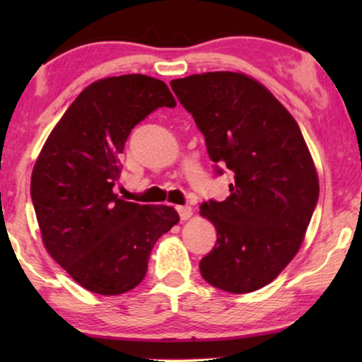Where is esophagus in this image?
<instances>
[{
  "label": "esophagus",
  "mask_w": 362,
  "mask_h": 362,
  "mask_svg": "<svg viewBox=\"0 0 362 362\" xmlns=\"http://www.w3.org/2000/svg\"><path fill=\"white\" fill-rule=\"evenodd\" d=\"M177 212H180V219L187 221L192 216V209L189 206H180L177 207Z\"/></svg>",
  "instance_id": "obj_1"
}]
</instances>
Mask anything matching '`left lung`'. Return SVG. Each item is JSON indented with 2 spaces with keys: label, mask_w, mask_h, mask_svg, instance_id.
I'll return each mask as SVG.
<instances>
[{
  "label": "left lung",
  "mask_w": 362,
  "mask_h": 362,
  "mask_svg": "<svg viewBox=\"0 0 362 362\" xmlns=\"http://www.w3.org/2000/svg\"><path fill=\"white\" fill-rule=\"evenodd\" d=\"M204 135L207 153L234 173L226 201L201 206L217 242L202 257V279L229 293L269 285L300 250L318 202L320 182L290 112L255 78L206 72L171 81Z\"/></svg>",
  "instance_id": "8db88e82"
}]
</instances>
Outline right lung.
I'll return each mask as SVG.
<instances>
[{
	"instance_id": "right-lung-1",
	"label": "right lung",
	"mask_w": 362,
	"mask_h": 362,
	"mask_svg": "<svg viewBox=\"0 0 362 362\" xmlns=\"http://www.w3.org/2000/svg\"><path fill=\"white\" fill-rule=\"evenodd\" d=\"M160 107H176L163 81L107 77L78 93L44 143L31 199L49 255L88 291L122 295L141 284L153 245L180 222L170 206L113 192L125 141Z\"/></svg>"
}]
</instances>
